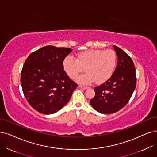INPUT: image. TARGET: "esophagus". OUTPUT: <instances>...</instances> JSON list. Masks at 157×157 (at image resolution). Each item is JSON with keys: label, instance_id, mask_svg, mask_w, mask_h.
Here are the masks:
<instances>
[{"label": "esophagus", "instance_id": "esophagus-1", "mask_svg": "<svg viewBox=\"0 0 157 157\" xmlns=\"http://www.w3.org/2000/svg\"><path fill=\"white\" fill-rule=\"evenodd\" d=\"M79 87H80V88L84 89V90H86V89L88 88V87H87V86H80Z\"/></svg>", "mask_w": 157, "mask_h": 157}]
</instances>
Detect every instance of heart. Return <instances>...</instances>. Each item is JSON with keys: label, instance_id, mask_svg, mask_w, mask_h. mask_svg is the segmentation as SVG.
Listing matches in <instances>:
<instances>
[{"label": "heart", "instance_id": "b5f03b06", "mask_svg": "<svg viewBox=\"0 0 157 157\" xmlns=\"http://www.w3.org/2000/svg\"><path fill=\"white\" fill-rule=\"evenodd\" d=\"M117 64V55L112 49H88L76 55L75 59L67 57L63 61V68L68 77L74 79L84 71L87 73L77 78L80 84L95 82L101 84L113 74Z\"/></svg>", "mask_w": 157, "mask_h": 157}]
</instances>
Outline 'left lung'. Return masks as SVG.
Returning a JSON list of instances; mask_svg holds the SVG:
<instances>
[{"label":"left lung","instance_id":"left-lung-1","mask_svg":"<svg viewBox=\"0 0 157 157\" xmlns=\"http://www.w3.org/2000/svg\"><path fill=\"white\" fill-rule=\"evenodd\" d=\"M118 62L112 76L94 88L95 95L90 100L92 107L102 114H111L126 105L135 89V67L132 59L122 49L113 46Z\"/></svg>","mask_w":157,"mask_h":157}]
</instances>
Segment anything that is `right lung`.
Returning <instances> with one entry per match:
<instances>
[{"mask_svg":"<svg viewBox=\"0 0 157 157\" xmlns=\"http://www.w3.org/2000/svg\"><path fill=\"white\" fill-rule=\"evenodd\" d=\"M72 49L46 46L31 53L23 66L21 82L30 105L40 113L59 111L78 85L68 77L63 61Z\"/></svg>","mask_w":157,"mask_h":157,"instance_id":"add662e5","label":"right lung"}]
</instances>
